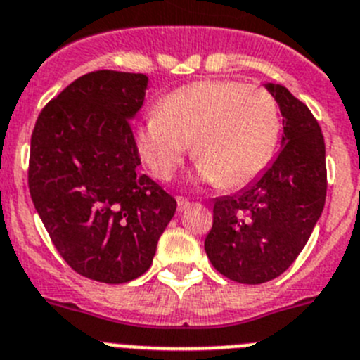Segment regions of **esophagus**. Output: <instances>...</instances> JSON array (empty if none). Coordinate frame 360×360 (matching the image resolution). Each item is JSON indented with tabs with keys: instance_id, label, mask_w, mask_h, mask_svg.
Here are the masks:
<instances>
[{
	"instance_id": "obj_1",
	"label": "esophagus",
	"mask_w": 360,
	"mask_h": 360,
	"mask_svg": "<svg viewBox=\"0 0 360 360\" xmlns=\"http://www.w3.org/2000/svg\"><path fill=\"white\" fill-rule=\"evenodd\" d=\"M177 210H181V212H183V210H186L188 208V204H190V200L186 199V197H177Z\"/></svg>"
}]
</instances>
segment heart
Segmentation results:
<instances>
[{"mask_svg": "<svg viewBox=\"0 0 360 360\" xmlns=\"http://www.w3.org/2000/svg\"><path fill=\"white\" fill-rule=\"evenodd\" d=\"M280 111L262 87L208 79L179 87L138 125V154L152 176L172 179L192 143L202 183L240 188L257 179L273 158Z\"/></svg>", "mask_w": 360, "mask_h": 360, "instance_id": "1", "label": "heart"}]
</instances>
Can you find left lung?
<instances>
[{
  "instance_id": "1",
  "label": "left lung",
  "mask_w": 360,
  "mask_h": 360,
  "mask_svg": "<svg viewBox=\"0 0 360 360\" xmlns=\"http://www.w3.org/2000/svg\"><path fill=\"white\" fill-rule=\"evenodd\" d=\"M283 118L273 163L235 195L213 200L204 249L220 274L258 285L285 273L309 242L326 199L325 140L305 103L287 87L265 84Z\"/></svg>"
}]
</instances>
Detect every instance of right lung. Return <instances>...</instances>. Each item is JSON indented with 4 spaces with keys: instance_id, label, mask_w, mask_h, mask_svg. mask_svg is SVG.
Segmentation results:
<instances>
[{
    "instance_id": "obj_1",
    "label": "right lung",
    "mask_w": 360,
    "mask_h": 360,
    "mask_svg": "<svg viewBox=\"0 0 360 360\" xmlns=\"http://www.w3.org/2000/svg\"><path fill=\"white\" fill-rule=\"evenodd\" d=\"M147 87L143 73H87L41 111L32 134L35 210L66 264L102 283L148 271L176 213V199L138 172L131 122Z\"/></svg>"
}]
</instances>
